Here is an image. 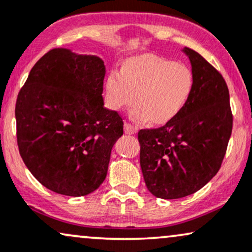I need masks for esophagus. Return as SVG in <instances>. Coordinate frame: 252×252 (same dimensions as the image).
I'll return each mask as SVG.
<instances>
[{"label":"esophagus","mask_w":252,"mask_h":252,"mask_svg":"<svg viewBox=\"0 0 252 252\" xmlns=\"http://www.w3.org/2000/svg\"><path fill=\"white\" fill-rule=\"evenodd\" d=\"M124 131H126V134L128 135H134L137 132V128H136V126H134V124L126 122L124 123Z\"/></svg>","instance_id":"esophagus-1"}]
</instances>
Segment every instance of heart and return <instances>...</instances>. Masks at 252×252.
<instances>
[{
    "mask_svg": "<svg viewBox=\"0 0 252 252\" xmlns=\"http://www.w3.org/2000/svg\"><path fill=\"white\" fill-rule=\"evenodd\" d=\"M192 84V72L188 65L147 54L126 61L122 72H109L105 88L113 109L131 107L137 98L132 116L165 123L187 104Z\"/></svg>",
    "mask_w": 252,
    "mask_h": 252,
    "instance_id": "obj_1",
    "label": "heart"
}]
</instances>
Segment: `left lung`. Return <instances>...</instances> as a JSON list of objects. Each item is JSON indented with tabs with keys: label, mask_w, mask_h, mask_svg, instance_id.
Wrapping results in <instances>:
<instances>
[{
	"label": "left lung",
	"mask_w": 252,
	"mask_h": 252,
	"mask_svg": "<svg viewBox=\"0 0 252 252\" xmlns=\"http://www.w3.org/2000/svg\"><path fill=\"white\" fill-rule=\"evenodd\" d=\"M193 84L187 104L165 126L141 129V168L148 190L164 199L202 189L222 165L232 131V111L222 74L186 48Z\"/></svg>",
	"instance_id": "obj_1"
}]
</instances>
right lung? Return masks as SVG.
Masks as SVG:
<instances>
[{
    "instance_id": "obj_1",
    "label": "right lung",
    "mask_w": 252,
    "mask_h": 252,
    "mask_svg": "<svg viewBox=\"0 0 252 252\" xmlns=\"http://www.w3.org/2000/svg\"><path fill=\"white\" fill-rule=\"evenodd\" d=\"M104 62L55 48L39 59L15 107L20 155L42 186L86 196L103 183L123 118L103 105Z\"/></svg>"
}]
</instances>
